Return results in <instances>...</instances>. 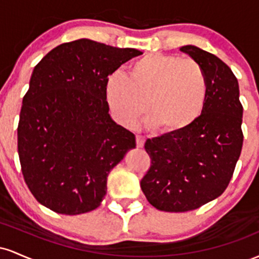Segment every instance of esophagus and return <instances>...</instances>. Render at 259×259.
Wrapping results in <instances>:
<instances>
[{"label":"esophagus","mask_w":259,"mask_h":259,"mask_svg":"<svg viewBox=\"0 0 259 259\" xmlns=\"http://www.w3.org/2000/svg\"><path fill=\"white\" fill-rule=\"evenodd\" d=\"M145 139L144 136H141V135H136V146H138L139 148H141V147H144V145H145Z\"/></svg>","instance_id":"1"}]
</instances>
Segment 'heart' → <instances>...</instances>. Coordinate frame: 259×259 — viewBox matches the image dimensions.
I'll use <instances>...</instances> for the list:
<instances>
[{
	"instance_id": "b5f03b06",
	"label": "heart",
	"mask_w": 259,
	"mask_h": 259,
	"mask_svg": "<svg viewBox=\"0 0 259 259\" xmlns=\"http://www.w3.org/2000/svg\"><path fill=\"white\" fill-rule=\"evenodd\" d=\"M106 100L118 123L129 126L144 114L160 134L175 135L197 121L207 100V78L194 59L151 53L130 64L127 76L112 74Z\"/></svg>"
}]
</instances>
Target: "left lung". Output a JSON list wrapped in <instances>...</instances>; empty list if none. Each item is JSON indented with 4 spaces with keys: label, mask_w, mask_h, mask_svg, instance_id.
Listing matches in <instances>:
<instances>
[{
    "label": "left lung",
    "mask_w": 259,
    "mask_h": 259,
    "mask_svg": "<svg viewBox=\"0 0 259 259\" xmlns=\"http://www.w3.org/2000/svg\"><path fill=\"white\" fill-rule=\"evenodd\" d=\"M180 51L204 70L207 100L189 129L145 144L151 167L140 185L147 201L164 212H187L219 197L233 177L243 142L236 76L212 53L192 45Z\"/></svg>",
    "instance_id": "left-lung-1"
}]
</instances>
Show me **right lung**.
Instances as JSON below:
<instances>
[{
  "instance_id": "obj_1",
  "label": "right lung",
  "mask_w": 259,
  "mask_h": 259,
  "mask_svg": "<svg viewBox=\"0 0 259 259\" xmlns=\"http://www.w3.org/2000/svg\"><path fill=\"white\" fill-rule=\"evenodd\" d=\"M140 55L80 38L55 47L34 68L20 109L18 154L42 206L76 215L101 204L109 171L136 146L135 135L109 115L106 81Z\"/></svg>"
}]
</instances>
